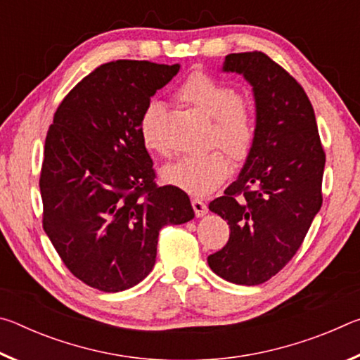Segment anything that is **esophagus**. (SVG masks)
Listing matches in <instances>:
<instances>
[{
    "label": "esophagus",
    "instance_id": "esophagus-1",
    "mask_svg": "<svg viewBox=\"0 0 360 360\" xmlns=\"http://www.w3.org/2000/svg\"><path fill=\"white\" fill-rule=\"evenodd\" d=\"M192 208H193L195 216L197 217H202L206 214V212H208V206H206V203H203L202 200H198V198L192 200Z\"/></svg>",
    "mask_w": 360,
    "mask_h": 360
}]
</instances>
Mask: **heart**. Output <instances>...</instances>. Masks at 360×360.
I'll list each match as a JSON object with an SVG mask.
<instances>
[{
    "label": "heart",
    "mask_w": 360,
    "mask_h": 360,
    "mask_svg": "<svg viewBox=\"0 0 360 360\" xmlns=\"http://www.w3.org/2000/svg\"><path fill=\"white\" fill-rule=\"evenodd\" d=\"M176 98L211 119L210 146L224 148L235 163L248 160L257 136V120L252 103L236 94L233 85L197 70L178 85ZM163 117L165 106L150 101L139 119L143 143L157 154H167L160 136ZM223 151L214 149L202 155L181 157L162 169L163 179L193 197H205L216 191L230 173V162Z\"/></svg>",
    "instance_id": "heart-1"
}]
</instances>
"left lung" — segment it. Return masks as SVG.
<instances>
[{
	"label": "left lung",
	"instance_id": "left-lung-1",
	"mask_svg": "<svg viewBox=\"0 0 360 360\" xmlns=\"http://www.w3.org/2000/svg\"><path fill=\"white\" fill-rule=\"evenodd\" d=\"M224 71L252 85L257 136L238 179L210 203L230 238L208 264L225 281L257 285L289 264L321 210L326 152L311 101L283 66L254 51L230 53Z\"/></svg>",
	"mask_w": 360,
	"mask_h": 360
}]
</instances>
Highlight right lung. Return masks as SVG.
Segmentation results:
<instances>
[{
    "mask_svg": "<svg viewBox=\"0 0 360 360\" xmlns=\"http://www.w3.org/2000/svg\"><path fill=\"white\" fill-rule=\"evenodd\" d=\"M178 71L146 60L105 63L53 114L39 176L42 227L90 288L119 292L143 281L155 264L158 231L195 216L186 192L157 184L139 135L150 96Z\"/></svg>",
    "mask_w": 360,
    "mask_h": 360,
    "instance_id": "obj_1",
    "label": "right lung"
}]
</instances>
